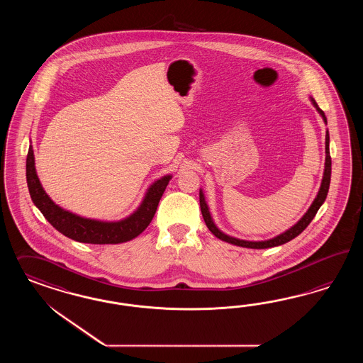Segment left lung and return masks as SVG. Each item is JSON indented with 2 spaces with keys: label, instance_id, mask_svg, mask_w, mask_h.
<instances>
[{
  "label": "left lung",
  "instance_id": "8db88e82",
  "mask_svg": "<svg viewBox=\"0 0 363 363\" xmlns=\"http://www.w3.org/2000/svg\"><path fill=\"white\" fill-rule=\"evenodd\" d=\"M310 101H311V104H313V106L315 108V110L318 111L319 116L322 117L323 122L328 125V118H326L325 113L319 109L317 102L314 101L313 97H310ZM329 145V130H326V138H325V153H326V158H325V170H323V177H322V181H320V186H319L317 197L314 198L313 203L310 205L308 211L302 216V218L298 220L296 225H293L290 229H287V230L284 231V233L275 235V237L270 238V240H264V241H246V240H240V238L231 237L229 234H226V233H223V231L220 230V228L216 225V222H214L211 214H210L209 205H208V202H206L203 190L199 189V205H201L202 217H203V220H205V223H206L208 229H209L217 238H220V241L228 242V243L235 245V246H241V247H247V249H269V247L279 246V245H284L286 242L294 240L297 235H299L302 231L308 228V223L315 217V214H317L319 208L323 205L325 199L328 197L330 187V178H331V158H330Z\"/></svg>",
  "mask_w": 363,
  "mask_h": 363
}]
</instances>
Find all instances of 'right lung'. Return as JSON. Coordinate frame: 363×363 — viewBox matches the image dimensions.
Wrapping results in <instances>:
<instances>
[{
	"label": "right lung",
	"mask_w": 363,
	"mask_h": 363,
	"mask_svg": "<svg viewBox=\"0 0 363 363\" xmlns=\"http://www.w3.org/2000/svg\"><path fill=\"white\" fill-rule=\"evenodd\" d=\"M172 174L158 178L146 189L141 203L128 217L118 220H101L81 217L61 208L48 196L35 172L33 146H29L26 158V182L37 209L55 230L74 241L93 245H117L132 241L140 235L153 220L158 202L162 197Z\"/></svg>",
	"instance_id": "1"
}]
</instances>
